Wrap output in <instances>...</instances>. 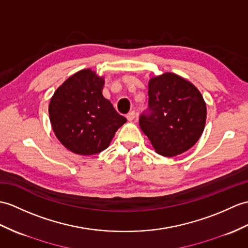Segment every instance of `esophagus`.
Returning <instances> with one entry per match:
<instances>
[{"instance_id":"obj_1","label":"esophagus","mask_w":248,"mask_h":248,"mask_svg":"<svg viewBox=\"0 0 248 248\" xmlns=\"http://www.w3.org/2000/svg\"><path fill=\"white\" fill-rule=\"evenodd\" d=\"M136 117V114L134 111H131L130 113L126 114V119L129 120V122H132V120H134V118Z\"/></svg>"}]
</instances>
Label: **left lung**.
<instances>
[{"label":"left lung","instance_id":"left-lung-1","mask_svg":"<svg viewBox=\"0 0 248 248\" xmlns=\"http://www.w3.org/2000/svg\"><path fill=\"white\" fill-rule=\"evenodd\" d=\"M149 113L140 125L156 153L166 157L188 151L202 135L207 108L195 86L173 73L149 80Z\"/></svg>","mask_w":248,"mask_h":248}]
</instances>
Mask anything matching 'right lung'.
I'll return each instance as SVG.
<instances>
[{
    "mask_svg": "<svg viewBox=\"0 0 248 248\" xmlns=\"http://www.w3.org/2000/svg\"><path fill=\"white\" fill-rule=\"evenodd\" d=\"M105 79L85 68L67 78L51 97L48 113L56 137L78 155L100 153L126 119L102 95Z\"/></svg>",
    "mask_w": 248,
    "mask_h": 248,
    "instance_id": "obj_1",
    "label": "right lung"
}]
</instances>
